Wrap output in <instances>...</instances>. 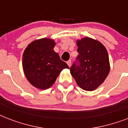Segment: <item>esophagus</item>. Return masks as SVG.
<instances>
[{
	"label": "esophagus",
	"mask_w": 128,
	"mask_h": 128,
	"mask_svg": "<svg viewBox=\"0 0 128 128\" xmlns=\"http://www.w3.org/2000/svg\"><path fill=\"white\" fill-rule=\"evenodd\" d=\"M67 64H68L69 67H70L71 65H72V62H71V60H68V62H67Z\"/></svg>",
	"instance_id": "obj_1"
}]
</instances>
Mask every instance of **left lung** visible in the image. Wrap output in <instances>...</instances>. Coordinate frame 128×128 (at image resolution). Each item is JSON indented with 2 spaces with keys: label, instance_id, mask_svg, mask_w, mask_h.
Returning a JSON list of instances; mask_svg holds the SVG:
<instances>
[{
  "label": "left lung",
  "instance_id": "1",
  "mask_svg": "<svg viewBox=\"0 0 128 128\" xmlns=\"http://www.w3.org/2000/svg\"><path fill=\"white\" fill-rule=\"evenodd\" d=\"M78 55L71 66L70 74L79 87L93 91L101 85L110 70L109 56L105 46L89 37L77 40Z\"/></svg>",
  "mask_w": 128,
  "mask_h": 128
}]
</instances>
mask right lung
<instances>
[{
  "mask_svg": "<svg viewBox=\"0 0 128 128\" xmlns=\"http://www.w3.org/2000/svg\"><path fill=\"white\" fill-rule=\"evenodd\" d=\"M55 45L52 39H38L30 43L23 53L22 68L25 76L38 89L51 87L60 72L64 68H69L58 53L54 52Z\"/></svg>",
  "mask_w": 128,
  "mask_h": 128,
  "instance_id": "obj_1",
  "label": "right lung"
}]
</instances>
